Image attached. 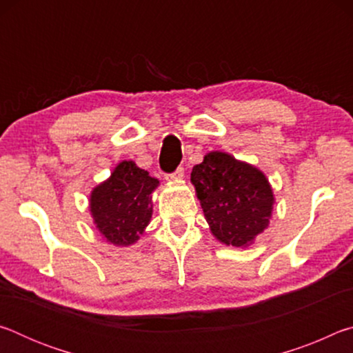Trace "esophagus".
<instances>
[{
  "instance_id": "obj_1",
  "label": "esophagus",
  "mask_w": 353,
  "mask_h": 353,
  "mask_svg": "<svg viewBox=\"0 0 353 353\" xmlns=\"http://www.w3.org/2000/svg\"><path fill=\"white\" fill-rule=\"evenodd\" d=\"M183 179V168H177L174 172H171V174H166V181L170 182H177V181H182Z\"/></svg>"
}]
</instances>
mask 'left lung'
Here are the masks:
<instances>
[{
	"label": "left lung",
	"mask_w": 353,
	"mask_h": 353,
	"mask_svg": "<svg viewBox=\"0 0 353 353\" xmlns=\"http://www.w3.org/2000/svg\"><path fill=\"white\" fill-rule=\"evenodd\" d=\"M191 183L212 235L225 246L248 248L270 225L274 191L254 165L212 151L193 166Z\"/></svg>",
	"instance_id": "left-lung-1"
}]
</instances>
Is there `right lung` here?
Here are the masks:
<instances>
[{
  "label": "right lung",
  "mask_w": 353,
  "mask_h": 353,
  "mask_svg": "<svg viewBox=\"0 0 353 353\" xmlns=\"http://www.w3.org/2000/svg\"><path fill=\"white\" fill-rule=\"evenodd\" d=\"M159 179L139 168L134 160H123L109 179L90 193L93 224L107 243L130 246L140 240L152 218V193Z\"/></svg>",
  "instance_id": "right-lung-1"
}]
</instances>
